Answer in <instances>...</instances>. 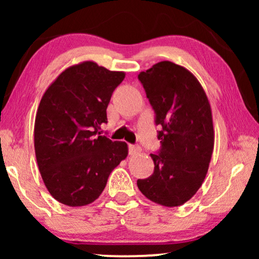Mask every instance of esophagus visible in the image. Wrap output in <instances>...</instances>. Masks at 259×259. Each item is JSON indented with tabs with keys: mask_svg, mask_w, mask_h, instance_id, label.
Instances as JSON below:
<instances>
[{
	"mask_svg": "<svg viewBox=\"0 0 259 259\" xmlns=\"http://www.w3.org/2000/svg\"><path fill=\"white\" fill-rule=\"evenodd\" d=\"M141 148L137 145H128V152L131 155H137L138 153H140Z\"/></svg>",
	"mask_w": 259,
	"mask_h": 259,
	"instance_id": "34e87169",
	"label": "esophagus"
}]
</instances>
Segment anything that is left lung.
I'll return each mask as SVG.
<instances>
[{
	"label": "left lung",
	"mask_w": 259,
	"mask_h": 259,
	"mask_svg": "<svg viewBox=\"0 0 259 259\" xmlns=\"http://www.w3.org/2000/svg\"><path fill=\"white\" fill-rule=\"evenodd\" d=\"M155 123L161 125L159 154H151L154 172L138 179L147 199L162 206L189 201L206 177L214 146L211 105L199 81L185 67L161 61L140 72Z\"/></svg>",
	"instance_id": "8db88e82"
}]
</instances>
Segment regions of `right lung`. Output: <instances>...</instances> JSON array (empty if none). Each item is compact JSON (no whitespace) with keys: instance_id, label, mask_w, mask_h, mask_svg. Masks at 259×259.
<instances>
[{"instance_id":"add662e5","label":"right lung","mask_w":259,"mask_h":259,"mask_svg":"<svg viewBox=\"0 0 259 259\" xmlns=\"http://www.w3.org/2000/svg\"><path fill=\"white\" fill-rule=\"evenodd\" d=\"M126 74L83 61L63 70L38 105L34 147L48 192L67 206L97 200L128 146L99 136L113 91Z\"/></svg>"}]
</instances>
